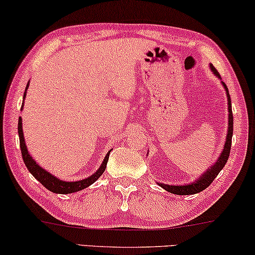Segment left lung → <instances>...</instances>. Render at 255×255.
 I'll list each match as a JSON object with an SVG mask.
<instances>
[{
    "mask_svg": "<svg viewBox=\"0 0 255 255\" xmlns=\"http://www.w3.org/2000/svg\"><path fill=\"white\" fill-rule=\"evenodd\" d=\"M210 69L214 73L216 78L222 80L221 75L217 72L214 66L210 64ZM222 86L224 87L226 97H228V111H229V124H228V133H226V139L224 142V148L221 153V155L218 156V159L216 160L214 165H211L209 168L205 170L204 173H202L201 176H198L194 182H190L188 184H165L156 182L160 187L168 191V193L175 194V195H194L197 193H201L202 190H204L205 188L210 186L212 181L216 179V176L218 175V173L223 169V167L225 166V163L228 162L229 155H230V149H231V142H232V133H233V116H232V107H231V97H230L229 89L223 81H221Z\"/></svg>",
    "mask_w": 255,
    "mask_h": 255,
    "instance_id": "1",
    "label": "left lung"
}]
</instances>
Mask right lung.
<instances>
[{"instance_id": "obj_1", "label": "right lung", "mask_w": 255, "mask_h": 255, "mask_svg": "<svg viewBox=\"0 0 255 255\" xmlns=\"http://www.w3.org/2000/svg\"><path fill=\"white\" fill-rule=\"evenodd\" d=\"M29 85H30V82H27L25 92H24L23 103H22V108H20V110H23L24 100H25L26 92H27V89H29ZM18 135H19L20 151H22V156H23L24 163H25L26 168L29 169V172L32 174V175L36 177V179L39 181V182L43 184L46 189H48L50 191H52V193H55V194L76 193V191L85 189V188L89 187L90 184H93L95 181L100 179V176L102 175V174L104 173V170H106L108 160H109V154L111 152V149H110V151L107 153L106 158H104L103 162L101 163L99 169H97L94 174H92L90 176L86 177V179L79 180V181H64V180L58 179V177L54 176L53 174H51L50 172H47L46 169H44L43 167H40L37 163L36 160L32 158V155L29 153V149H27V147H26L25 139H24V134H23L22 117L18 118Z\"/></svg>"}]
</instances>
